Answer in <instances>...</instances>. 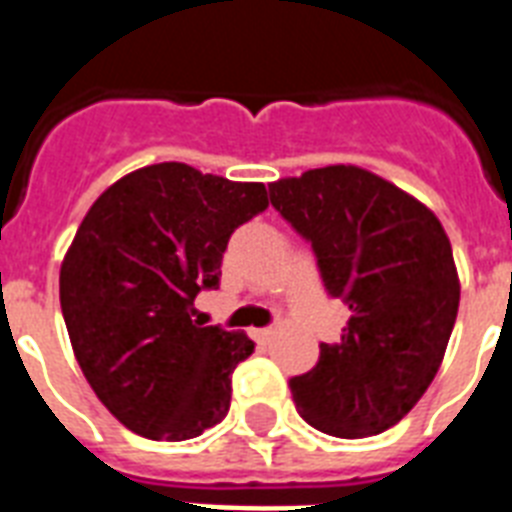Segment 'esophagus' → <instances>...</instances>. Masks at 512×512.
Segmentation results:
<instances>
[{
	"label": "esophagus",
	"instance_id": "obj_1",
	"mask_svg": "<svg viewBox=\"0 0 512 512\" xmlns=\"http://www.w3.org/2000/svg\"><path fill=\"white\" fill-rule=\"evenodd\" d=\"M252 337L257 342H268L273 337V327H265V329H252Z\"/></svg>",
	"mask_w": 512,
	"mask_h": 512
}]
</instances>
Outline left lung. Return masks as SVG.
I'll return each mask as SVG.
<instances>
[{
    "label": "left lung",
    "instance_id": "1",
    "mask_svg": "<svg viewBox=\"0 0 512 512\" xmlns=\"http://www.w3.org/2000/svg\"><path fill=\"white\" fill-rule=\"evenodd\" d=\"M308 244L329 297L350 311L340 342L289 380L308 425L337 438L393 428L436 377L460 281L452 244L425 204L361 167H321L268 185Z\"/></svg>",
    "mask_w": 512,
    "mask_h": 512
}]
</instances>
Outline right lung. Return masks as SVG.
Instances as JSON below:
<instances>
[{
  "mask_svg": "<svg viewBox=\"0 0 512 512\" xmlns=\"http://www.w3.org/2000/svg\"><path fill=\"white\" fill-rule=\"evenodd\" d=\"M265 209L263 183L164 162L116 180L84 215L60 308L84 377L132 433L185 441L228 414L231 374L255 342L196 324L193 300L220 287L231 233Z\"/></svg>",
  "mask_w": 512,
  "mask_h": 512,
  "instance_id": "add662e5",
  "label": "right lung"
}]
</instances>
